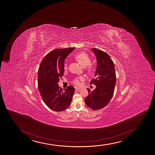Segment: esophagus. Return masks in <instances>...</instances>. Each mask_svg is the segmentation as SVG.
Wrapping results in <instances>:
<instances>
[{
    "label": "esophagus",
    "mask_w": 155,
    "mask_h": 155,
    "mask_svg": "<svg viewBox=\"0 0 155 155\" xmlns=\"http://www.w3.org/2000/svg\"><path fill=\"white\" fill-rule=\"evenodd\" d=\"M81 90V88H77V87H76L75 88V91H80Z\"/></svg>",
    "instance_id": "obj_1"
}]
</instances>
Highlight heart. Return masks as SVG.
I'll return each mask as SVG.
<instances>
[{"mask_svg": "<svg viewBox=\"0 0 155 155\" xmlns=\"http://www.w3.org/2000/svg\"><path fill=\"white\" fill-rule=\"evenodd\" d=\"M75 58L78 61V62L80 63L83 67H86V70L88 72H91L93 70V66L89 64L91 63V59L87 54L84 53V52H81L77 54L76 55L74 56ZM64 70H67L68 69V64L67 62L64 63ZM84 81L83 77H78L75 78L73 81V84L77 86H81L82 85V81Z\"/></svg>", "mask_w": 155, "mask_h": 155, "instance_id": "b5f03b06", "label": "heart"}]
</instances>
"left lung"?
<instances>
[{"label":"left lung","instance_id":"obj_1","mask_svg":"<svg viewBox=\"0 0 155 155\" xmlns=\"http://www.w3.org/2000/svg\"><path fill=\"white\" fill-rule=\"evenodd\" d=\"M91 50L96 55L97 64L94 78L90 84H94L96 88L93 91L87 89L88 95L85 102L89 108L98 110L107 105L112 98L116 77L114 62L110 56L97 48Z\"/></svg>","mask_w":155,"mask_h":155}]
</instances>
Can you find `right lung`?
<instances>
[{"label": "right lung", "mask_w": 155, "mask_h": 155, "mask_svg": "<svg viewBox=\"0 0 155 155\" xmlns=\"http://www.w3.org/2000/svg\"><path fill=\"white\" fill-rule=\"evenodd\" d=\"M74 48L53 50L45 56L38 71V86L43 101L52 110L61 112L71 104L74 87L64 91L58 84L64 75V59Z\"/></svg>", "instance_id": "add662e5"}]
</instances>
